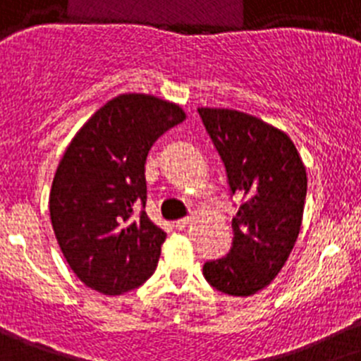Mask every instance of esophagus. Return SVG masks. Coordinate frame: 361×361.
<instances>
[{
  "instance_id": "obj_1",
  "label": "esophagus",
  "mask_w": 361,
  "mask_h": 361,
  "mask_svg": "<svg viewBox=\"0 0 361 361\" xmlns=\"http://www.w3.org/2000/svg\"><path fill=\"white\" fill-rule=\"evenodd\" d=\"M190 221H192V217H181V219H178L176 221V228L178 230H183V228H187L188 225H190Z\"/></svg>"
}]
</instances>
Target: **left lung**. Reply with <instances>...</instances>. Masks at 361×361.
<instances>
[{"mask_svg":"<svg viewBox=\"0 0 361 361\" xmlns=\"http://www.w3.org/2000/svg\"><path fill=\"white\" fill-rule=\"evenodd\" d=\"M197 113L225 164L230 190L246 196L232 219V250L204 262L203 275L221 293L250 297L277 277L297 243L306 167L290 136L264 120L225 108Z\"/></svg>","mask_w":361,"mask_h":361,"instance_id":"8db88e82","label":"left lung"}]
</instances>
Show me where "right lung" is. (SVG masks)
Listing matches in <instances>:
<instances>
[{"label":"right lung","instance_id":"obj_1","mask_svg":"<svg viewBox=\"0 0 361 361\" xmlns=\"http://www.w3.org/2000/svg\"><path fill=\"white\" fill-rule=\"evenodd\" d=\"M174 102L124 93L77 131L55 171L50 219L73 274L92 290L122 295L144 284L167 233L145 207V160L167 129L185 120Z\"/></svg>","mask_w":361,"mask_h":361}]
</instances>
